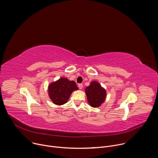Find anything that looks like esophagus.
<instances>
[{
  "label": "esophagus",
  "instance_id": "34e87169",
  "mask_svg": "<svg viewBox=\"0 0 158 158\" xmlns=\"http://www.w3.org/2000/svg\"><path fill=\"white\" fill-rule=\"evenodd\" d=\"M78 87L79 89H82V87H83V85L82 84H78Z\"/></svg>",
  "mask_w": 158,
  "mask_h": 158
}]
</instances>
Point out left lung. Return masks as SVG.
Listing matches in <instances>:
<instances>
[{"mask_svg":"<svg viewBox=\"0 0 158 158\" xmlns=\"http://www.w3.org/2000/svg\"><path fill=\"white\" fill-rule=\"evenodd\" d=\"M85 93L88 103L93 107H99L104 103L107 96L106 89L96 81H92L85 87Z\"/></svg>","mask_w":158,"mask_h":158,"instance_id":"left-lung-1","label":"left lung"}]
</instances>
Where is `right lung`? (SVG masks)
<instances>
[{
    "instance_id": "1",
    "label": "right lung",
    "mask_w": 158,
    "mask_h": 158,
    "mask_svg": "<svg viewBox=\"0 0 158 158\" xmlns=\"http://www.w3.org/2000/svg\"><path fill=\"white\" fill-rule=\"evenodd\" d=\"M78 90L76 82L66 77H60L48 86V94L52 102L58 106L65 104L74 91Z\"/></svg>"
}]
</instances>
